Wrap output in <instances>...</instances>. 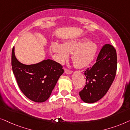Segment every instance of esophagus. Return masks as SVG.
<instances>
[{
  "instance_id": "obj_1",
  "label": "esophagus",
  "mask_w": 130,
  "mask_h": 130,
  "mask_svg": "<svg viewBox=\"0 0 130 130\" xmlns=\"http://www.w3.org/2000/svg\"><path fill=\"white\" fill-rule=\"evenodd\" d=\"M65 72L67 74H68V75H70V74H71L72 73V71H70L68 70H67V69H65Z\"/></svg>"
}]
</instances>
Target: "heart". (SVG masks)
Returning <instances> with one entry per match:
<instances>
[{
	"label": "heart",
	"mask_w": 130,
	"mask_h": 130,
	"mask_svg": "<svg viewBox=\"0 0 130 130\" xmlns=\"http://www.w3.org/2000/svg\"><path fill=\"white\" fill-rule=\"evenodd\" d=\"M50 50L53 54L55 59L59 63H63L72 53V59L75 67L79 68L89 66L96 56L98 45L87 38L69 40L60 44L52 42Z\"/></svg>",
	"instance_id": "obj_1"
}]
</instances>
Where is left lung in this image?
<instances>
[{"instance_id":"obj_1","label":"left lung","mask_w":130,"mask_h":130,"mask_svg":"<svg viewBox=\"0 0 130 130\" xmlns=\"http://www.w3.org/2000/svg\"><path fill=\"white\" fill-rule=\"evenodd\" d=\"M117 68L116 50L112 45L105 44L99 53L96 63L84 71L86 84L79 93L81 100L93 103L101 99L113 83Z\"/></svg>"}]
</instances>
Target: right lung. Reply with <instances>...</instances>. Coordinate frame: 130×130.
I'll list each match as a JSON object with an SVG mask.
<instances>
[{"label":"right lung","mask_w":130,"mask_h":130,"mask_svg":"<svg viewBox=\"0 0 130 130\" xmlns=\"http://www.w3.org/2000/svg\"><path fill=\"white\" fill-rule=\"evenodd\" d=\"M12 67L23 94L38 103L44 102L49 98L64 71L59 63L49 59L31 65L22 63L15 57L14 47L12 51Z\"/></svg>","instance_id":"obj_1"}]
</instances>
